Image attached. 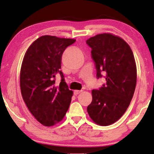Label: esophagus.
Returning a JSON list of instances; mask_svg holds the SVG:
<instances>
[{
	"label": "esophagus",
	"instance_id": "obj_1",
	"mask_svg": "<svg viewBox=\"0 0 154 154\" xmlns=\"http://www.w3.org/2000/svg\"><path fill=\"white\" fill-rule=\"evenodd\" d=\"M82 91H77V90H76V91H74V94H75V95H77L79 94V93H80Z\"/></svg>",
	"mask_w": 154,
	"mask_h": 154
}]
</instances>
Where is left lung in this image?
<instances>
[{
  "label": "left lung",
  "mask_w": 154,
  "mask_h": 154,
  "mask_svg": "<svg viewBox=\"0 0 154 154\" xmlns=\"http://www.w3.org/2000/svg\"><path fill=\"white\" fill-rule=\"evenodd\" d=\"M86 43L91 48L97 78L106 79L102 87L92 91L93 100L87 111L94 122L107 126L122 117L133 96L137 81L135 58L123 39L109 33L92 37Z\"/></svg>",
  "instance_id": "left-lung-1"
}]
</instances>
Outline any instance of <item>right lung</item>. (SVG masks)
<instances>
[{"label": "right lung", "mask_w": 154, "mask_h": 154, "mask_svg": "<svg viewBox=\"0 0 154 154\" xmlns=\"http://www.w3.org/2000/svg\"><path fill=\"white\" fill-rule=\"evenodd\" d=\"M76 41L44 35L32 43L24 55L20 72V88L28 109L40 123L53 126L63 119L73 92L60 70L63 51ZM62 79L54 85L55 77Z\"/></svg>", "instance_id": "obj_1"}]
</instances>
